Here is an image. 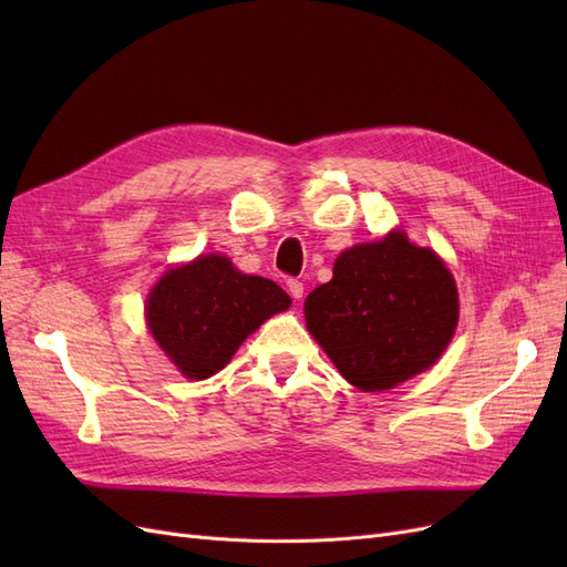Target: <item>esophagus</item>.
Segmentation results:
<instances>
[{
    "label": "esophagus",
    "mask_w": 567,
    "mask_h": 567,
    "mask_svg": "<svg viewBox=\"0 0 567 567\" xmlns=\"http://www.w3.org/2000/svg\"><path fill=\"white\" fill-rule=\"evenodd\" d=\"M286 286H288V293L293 296L296 300H300V298H302V290H305L302 281H298V279H288V281H286Z\"/></svg>",
    "instance_id": "esophagus-1"
}]
</instances>
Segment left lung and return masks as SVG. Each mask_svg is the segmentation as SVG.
I'll use <instances>...</instances> for the list:
<instances>
[{
  "mask_svg": "<svg viewBox=\"0 0 567 567\" xmlns=\"http://www.w3.org/2000/svg\"><path fill=\"white\" fill-rule=\"evenodd\" d=\"M305 319L342 379L379 392L437 362L456 329L458 298L440 257L392 231L340 252L333 279L307 296Z\"/></svg>",
  "mask_w": 567,
  "mask_h": 567,
  "instance_id": "1",
  "label": "left lung"
}]
</instances>
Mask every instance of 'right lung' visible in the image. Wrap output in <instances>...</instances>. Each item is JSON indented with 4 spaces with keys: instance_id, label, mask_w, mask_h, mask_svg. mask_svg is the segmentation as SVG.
<instances>
[{
    "instance_id": "obj_1",
    "label": "right lung",
    "mask_w": 567,
    "mask_h": 567,
    "mask_svg": "<svg viewBox=\"0 0 567 567\" xmlns=\"http://www.w3.org/2000/svg\"><path fill=\"white\" fill-rule=\"evenodd\" d=\"M290 307L286 290L248 277L227 257L203 255L169 269L151 290L146 319L153 338L186 379H208L271 315Z\"/></svg>"
}]
</instances>
